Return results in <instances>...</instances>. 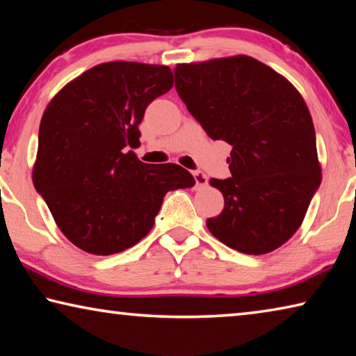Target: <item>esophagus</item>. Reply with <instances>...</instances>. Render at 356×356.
<instances>
[{
    "label": "esophagus",
    "mask_w": 356,
    "mask_h": 356,
    "mask_svg": "<svg viewBox=\"0 0 356 356\" xmlns=\"http://www.w3.org/2000/svg\"><path fill=\"white\" fill-rule=\"evenodd\" d=\"M193 176H195V180H196V185L197 186H207L209 179H207L206 174L201 172V171H195V172H193Z\"/></svg>",
    "instance_id": "esophagus-1"
}]
</instances>
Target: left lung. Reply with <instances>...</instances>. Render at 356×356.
<instances>
[{
    "label": "left lung",
    "mask_w": 356,
    "mask_h": 356,
    "mask_svg": "<svg viewBox=\"0 0 356 356\" xmlns=\"http://www.w3.org/2000/svg\"><path fill=\"white\" fill-rule=\"evenodd\" d=\"M180 99L212 140L231 144V177L210 179L225 209L207 220L220 242L265 254L291 238L322 182L311 113L293 84L245 55L177 64Z\"/></svg>",
    "instance_id": "obj_1"
}]
</instances>
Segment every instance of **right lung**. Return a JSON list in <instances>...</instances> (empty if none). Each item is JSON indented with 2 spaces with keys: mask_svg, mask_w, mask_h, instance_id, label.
<instances>
[{
  "mask_svg": "<svg viewBox=\"0 0 356 356\" xmlns=\"http://www.w3.org/2000/svg\"><path fill=\"white\" fill-rule=\"evenodd\" d=\"M172 84L168 65L104 63L65 84L44 111L33 182L61 232L89 254L136 245L166 193L195 185L182 166L143 163L129 150L140 146L147 105Z\"/></svg>",
  "mask_w": 356,
  "mask_h": 356,
  "instance_id": "obj_1",
  "label": "right lung"
}]
</instances>
